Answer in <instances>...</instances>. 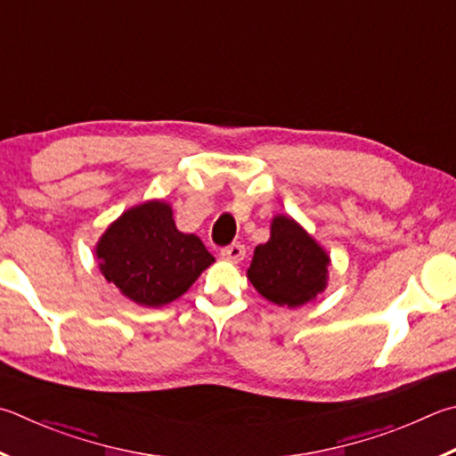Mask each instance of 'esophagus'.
<instances>
[{"label": "esophagus", "instance_id": "obj_1", "mask_svg": "<svg viewBox=\"0 0 456 456\" xmlns=\"http://www.w3.org/2000/svg\"><path fill=\"white\" fill-rule=\"evenodd\" d=\"M221 256H223V259L233 261V263L243 261V256H245V245H241V243H231V245H227V247H223V249H221Z\"/></svg>", "mask_w": 456, "mask_h": 456}]
</instances>
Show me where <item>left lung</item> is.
<instances>
[{"instance_id": "obj_1", "label": "left lung", "mask_w": 456, "mask_h": 456, "mask_svg": "<svg viewBox=\"0 0 456 456\" xmlns=\"http://www.w3.org/2000/svg\"><path fill=\"white\" fill-rule=\"evenodd\" d=\"M329 256L293 219H273L271 239L256 245L247 277L279 307H301L327 285Z\"/></svg>"}]
</instances>
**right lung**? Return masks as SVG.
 <instances>
[{"mask_svg":"<svg viewBox=\"0 0 456 456\" xmlns=\"http://www.w3.org/2000/svg\"><path fill=\"white\" fill-rule=\"evenodd\" d=\"M105 279L131 301H175L215 261L200 237L177 231L167 203L149 201L121 215L97 243Z\"/></svg>","mask_w":456,"mask_h":456,"instance_id":"obj_1","label":"right lung"}]
</instances>
